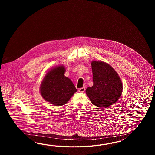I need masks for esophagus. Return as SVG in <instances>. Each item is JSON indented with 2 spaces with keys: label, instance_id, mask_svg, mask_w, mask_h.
<instances>
[{
  "label": "esophagus",
  "instance_id": "1",
  "mask_svg": "<svg viewBox=\"0 0 155 155\" xmlns=\"http://www.w3.org/2000/svg\"><path fill=\"white\" fill-rule=\"evenodd\" d=\"M78 91H79V92H80V93H84V91H85V87H83L82 88H80V89H78Z\"/></svg>",
  "mask_w": 155,
  "mask_h": 155
}]
</instances>
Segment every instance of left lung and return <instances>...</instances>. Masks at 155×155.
<instances>
[{
    "label": "left lung",
    "instance_id": "1",
    "mask_svg": "<svg viewBox=\"0 0 155 155\" xmlns=\"http://www.w3.org/2000/svg\"><path fill=\"white\" fill-rule=\"evenodd\" d=\"M93 85L86 90V95L94 105L107 108L116 103L123 91L120 78L111 66L103 61L91 62Z\"/></svg>",
    "mask_w": 155,
    "mask_h": 155
}]
</instances>
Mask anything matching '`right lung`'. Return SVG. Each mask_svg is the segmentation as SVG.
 <instances>
[{"label":"right lung","mask_w":155,"mask_h":155,"mask_svg":"<svg viewBox=\"0 0 155 155\" xmlns=\"http://www.w3.org/2000/svg\"><path fill=\"white\" fill-rule=\"evenodd\" d=\"M65 71L64 66L53 68L45 75L40 86L42 98L56 106L64 105L77 91L71 81L64 75Z\"/></svg>","instance_id":"add662e5"}]
</instances>
